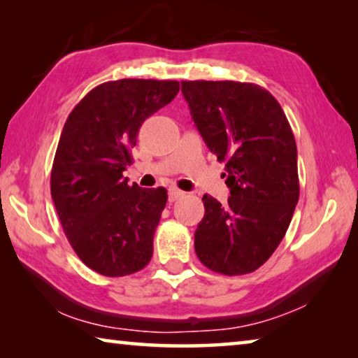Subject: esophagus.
Returning <instances> with one entry per match:
<instances>
[{"label": "esophagus", "instance_id": "1", "mask_svg": "<svg viewBox=\"0 0 358 358\" xmlns=\"http://www.w3.org/2000/svg\"><path fill=\"white\" fill-rule=\"evenodd\" d=\"M185 192L180 191V189H175V187H172V189H169V202H175L177 199L183 197Z\"/></svg>", "mask_w": 358, "mask_h": 358}]
</instances>
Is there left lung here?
I'll use <instances>...</instances> for the list:
<instances>
[{
	"mask_svg": "<svg viewBox=\"0 0 358 358\" xmlns=\"http://www.w3.org/2000/svg\"><path fill=\"white\" fill-rule=\"evenodd\" d=\"M181 93L207 147L226 164L230 189L226 205L202 197L196 254L216 273H251L281 243L299 202L292 129L280 102L256 83L183 80Z\"/></svg>",
	"mask_w": 358,
	"mask_h": 358,
	"instance_id": "1",
	"label": "left lung"
}]
</instances>
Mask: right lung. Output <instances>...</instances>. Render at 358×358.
I'll list each match as a JSON object with an SVG mask.
<instances>
[{"label":"right lung","mask_w":358,"mask_h":358,"mask_svg":"<svg viewBox=\"0 0 358 358\" xmlns=\"http://www.w3.org/2000/svg\"><path fill=\"white\" fill-rule=\"evenodd\" d=\"M180 90L177 80L121 78L93 88L72 108L50 175L57 213L72 250L96 273L142 270L167 202L166 187L142 189L123 178L138 129Z\"/></svg>","instance_id":"1"}]
</instances>
